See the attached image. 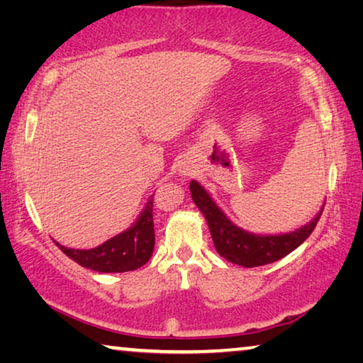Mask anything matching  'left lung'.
I'll list each match as a JSON object with an SVG mask.
<instances>
[{"mask_svg":"<svg viewBox=\"0 0 363 363\" xmlns=\"http://www.w3.org/2000/svg\"><path fill=\"white\" fill-rule=\"evenodd\" d=\"M189 191L198 209L203 213L213 237L214 247L222 258L243 267L264 266L284 258L298 248L316 227L323 208L313 219L295 232L277 233V235H258L243 230L228 219L211 194L196 180L189 183Z\"/></svg>","mask_w":363,"mask_h":363,"instance_id":"left-lung-1","label":"left lung"}]
</instances>
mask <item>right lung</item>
Instances as JSON below:
<instances>
[{
  "label": "right lung",
  "instance_id": "obj_1",
  "mask_svg": "<svg viewBox=\"0 0 363 363\" xmlns=\"http://www.w3.org/2000/svg\"><path fill=\"white\" fill-rule=\"evenodd\" d=\"M152 204L154 194L147 199L135 224L96 248L74 250L66 248L58 242L57 245L66 256L87 269L97 272L135 271L146 264L154 252Z\"/></svg>",
  "mask_w": 363,
  "mask_h": 363
}]
</instances>
